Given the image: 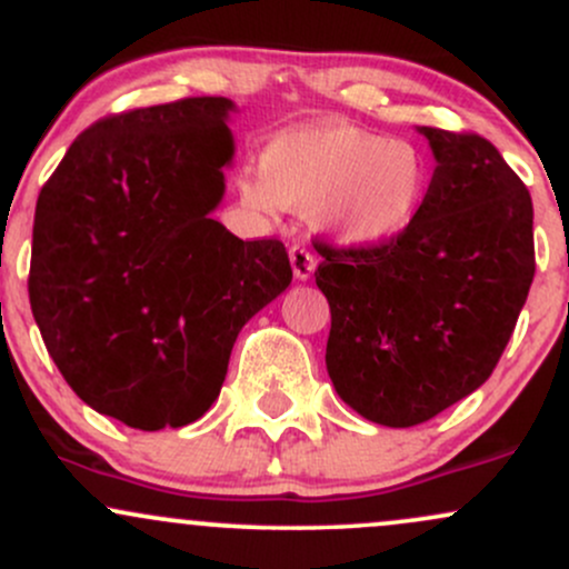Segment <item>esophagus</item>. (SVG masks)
<instances>
[{"mask_svg": "<svg viewBox=\"0 0 569 569\" xmlns=\"http://www.w3.org/2000/svg\"><path fill=\"white\" fill-rule=\"evenodd\" d=\"M289 259L293 267V278L297 280H307L312 276V270H316V257H312L310 248H305L302 243H293L289 248Z\"/></svg>", "mask_w": 569, "mask_h": 569, "instance_id": "1", "label": "esophagus"}]
</instances>
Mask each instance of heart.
I'll list each match as a JSON object with an SVG mask.
<instances>
[{"label": "heart", "mask_w": 569, "mask_h": 569, "mask_svg": "<svg viewBox=\"0 0 569 569\" xmlns=\"http://www.w3.org/2000/svg\"><path fill=\"white\" fill-rule=\"evenodd\" d=\"M430 192L426 154L411 141L323 122L291 130L264 147L259 173L240 181L253 211L280 206L316 217L345 246L377 248L407 234Z\"/></svg>", "instance_id": "obj_1"}]
</instances>
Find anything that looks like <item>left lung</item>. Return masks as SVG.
<instances>
[{"mask_svg": "<svg viewBox=\"0 0 569 569\" xmlns=\"http://www.w3.org/2000/svg\"><path fill=\"white\" fill-rule=\"evenodd\" d=\"M436 158L428 202L377 248L316 240L331 310L326 369L371 422H428L485 385L535 278L532 198L479 133L422 126Z\"/></svg>", "mask_w": 569, "mask_h": 569, "instance_id": "8db88e82", "label": "left lung"}]
</instances>
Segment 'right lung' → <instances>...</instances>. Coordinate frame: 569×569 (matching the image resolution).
I'll use <instances>...</instances> for the list:
<instances>
[{"mask_svg":"<svg viewBox=\"0 0 569 569\" xmlns=\"http://www.w3.org/2000/svg\"><path fill=\"white\" fill-rule=\"evenodd\" d=\"M232 101L109 114L44 181L29 302L69 388L128 428H181L217 401L240 329L289 289L278 238L211 219L234 143Z\"/></svg>","mask_w":569,"mask_h":569,"instance_id":"right-lung-1","label":"right lung"}]
</instances>
